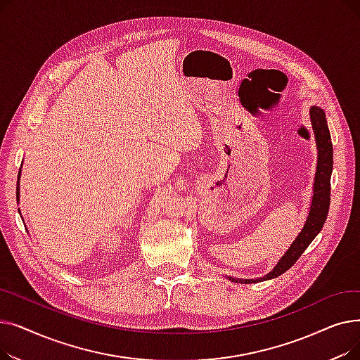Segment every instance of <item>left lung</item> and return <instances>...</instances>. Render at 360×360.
Masks as SVG:
<instances>
[{"instance_id": "left-lung-1", "label": "left lung", "mask_w": 360, "mask_h": 360, "mask_svg": "<svg viewBox=\"0 0 360 360\" xmlns=\"http://www.w3.org/2000/svg\"><path fill=\"white\" fill-rule=\"evenodd\" d=\"M309 113H311L312 129H314L316 147H318V165H316V174H315L311 212L304 229H302V232L297 235V238L295 239L288 252L277 262V266L273 269V271H270L267 276L257 280H239V278L229 277L233 281L251 283V281L270 280L288 271L299 259V257L304 254V251L309 247V243L315 239V236L321 232V229H323L328 214L330 198H331L330 181H331V172H333V143H331V136H330V129L327 125L324 110L321 108L312 106Z\"/></svg>"}]
</instances>
